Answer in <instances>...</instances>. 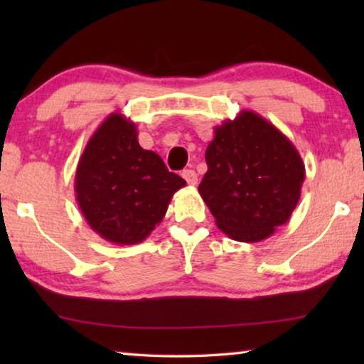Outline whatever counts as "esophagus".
<instances>
[{
	"label": "esophagus",
	"instance_id": "34e87169",
	"mask_svg": "<svg viewBox=\"0 0 364 364\" xmlns=\"http://www.w3.org/2000/svg\"><path fill=\"white\" fill-rule=\"evenodd\" d=\"M181 175H183L184 180H186L188 184H191V186H196V184H197V173L194 170H184Z\"/></svg>",
	"mask_w": 364,
	"mask_h": 364
}]
</instances>
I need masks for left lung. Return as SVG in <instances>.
I'll return each instance as SVG.
<instances>
[{
	"label": "left lung",
	"mask_w": 364,
	"mask_h": 364,
	"mask_svg": "<svg viewBox=\"0 0 364 364\" xmlns=\"http://www.w3.org/2000/svg\"><path fill=\"white\" fill-rule=\"evenodd\" d=\"M213 133L199 194L226 236L260 242L291 218L305 165L286 134L252 110H241Z\"/></svg>",
	"instance_id": "left-lung-1"
}]
</instances>
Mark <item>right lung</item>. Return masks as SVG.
<instances>
[{"mask_svg": "<svg viewBox=\"0 0 364 364\" xmlns=\"http://www.w3.org/2000/svg\"><path fill=\"white\" fill-rule=\"evenodd\" d=\"M186 181L138 143V128L110 114L86 144L75 171V197L91 230L117 245L143 242Z\"/></svg>", "mask_w": 364, "mask_h": 364, "instance_id": "obj_1", "label": "right lung"}]
</instances>
